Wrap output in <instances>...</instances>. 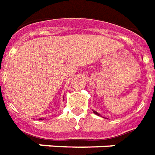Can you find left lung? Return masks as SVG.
I'll return each mask as SVG.
<instances>
[{
	"instance_id": "1",
	"label": "left lung",
	"mask_w": 155,
	"mask_h": 155,
	"mask_svg": "<svg viewBox=\"0 0 155 155\" xmlns=\"http://www.w3.org/2000/svg\"><path fill=\"white\" fill-rule=\"evenodd\" d=\"M94 113H96V114H97V115H98V113H96V112H94Z\"/></svg>"
}]
</instances>
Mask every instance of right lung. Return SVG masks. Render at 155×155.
I'll return each instance as SVG.
<instances>
[{"label": "right lung", "mask_w": 155, "mask_h": 155, "mask_svg": "<svg viewBox=\"0 0 155 155\" xmlns=\"http://www.w3.org/2000/svg\"><path fill=\"white\" fill-rule=\"evenodd\" d=\"M41 120H42V119H41Z\"/></svg>", "instance_id": "obj_1"}]
</instances>
